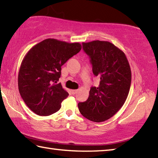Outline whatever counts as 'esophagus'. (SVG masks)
I'll return each instance as SVG.
<instances>
[{"label":"esophagus","mask_w":158,"mask_h":158,"mask_svg":"<svg viewBox=\"0 0 158 158\" xmlns=\"http://www.w3.org/2000/svg\"><path fill=\"white\" fill-rule=\"evenodd\" d=\"M77 91H78V90H71V92H72V93H73V95L74 94H76V93H77Z\"/></svg>","instance_id":"esophagus-1"}]
</instances>
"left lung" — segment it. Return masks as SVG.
Masks as SVG:
<instances>
[{
    "mask_svg": "<svg viewBox=\"0 0 158 158\" xmlns=\"http://www.w3.org/2000/svg\"><path fill=\"white\" fill-rule=\"evenodd\" d=\"M90 58L93 73L100 79L98 87L92 86L86 101L78 107L83 116L93 122L110 118L124 105L131 85L130 67L124 52L111 42H83Z\"/></svg>",
    "mask_w": 158,
    "mask_h": 158,
    "instance_id": "1",
    "label": "left lung"
}]
</instances>
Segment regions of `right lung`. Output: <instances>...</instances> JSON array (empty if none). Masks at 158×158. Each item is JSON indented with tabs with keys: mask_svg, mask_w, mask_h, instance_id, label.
Wrapping results in <instances>:
<instances>
[{
	"mask_svg": "<svg viewBox=\"0 0 158 158\" xmlns=\"http://www.w3.org/2000/svg\"><path fill=\"white\" fill-rule=\"evenodd\" d=\"M81 49L79 42L68 43L46 39L28 51L22 60L18 75V87L26 105L39 116L58 111L69 95L57 82L61 66Z\"/></svg>",
	"mask_w": 158,
	"mask_h": 158,
	"instance_id": "obj_1",
	"label": "right lung"
}]
</instances>
